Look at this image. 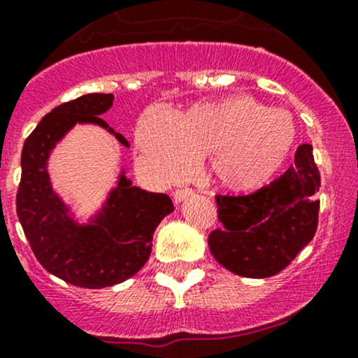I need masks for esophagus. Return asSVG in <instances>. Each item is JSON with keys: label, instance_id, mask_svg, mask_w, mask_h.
Returning <instances> with one entry per match:
<instances>
[{"label": "esophagus", "instance_id": "obj_1", "mask_svg": "<svg viewBox=\"0 0 358 358\" xmlns=\"http://www.w3.org/2000/svg\"><path fill=\"white\" fill-rule=\"evenodd\" d=\"M189 196H193V189H178L174 193V201L180 203V201H184V199L189 198Z\"/></svg>", "mask_w": 358, "mask_h": 358}]
</instances>
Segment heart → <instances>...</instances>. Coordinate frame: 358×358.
I'll return each mask as SVG.
<instances>
[{
	"mask_svg": "<svg viewBox=\"0 0 358 358\" xmlns=\"http://www.w3.org/2000/svg\"><path fill=\"white\" fill-rule=\"evenodd\" d=\"M297 140L285 110L248 95L199 102L174 116L160 107L141 114L134 129L140 162L162 182L186 178L201 157L222 186L255 191L275 178Z\"/></svg>",
	"mask_w": 358,
	"mask_h": 358,
	"instance_id": "obj_1",
	"label": "heart"
}]
</instances>
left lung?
<instances>
[{
	"instance_id": "left-lung-1",
	"label": "left lung",
	"mask_w": 358,
	"mask_h": 358,
	"mask_svg": "<svg viewBox=\"0 0 358 358\" xmlns=\"http://www.w3.org/2000/svg\"><path fill=\"white\" fill-rule=\"evenodd\" d=\"M319 187L313 147L306 143L295 152V164L270 186L248 196H217L222 229L208 237L211 256L245 278L282 271L316 234Z\"/></svg>"
}]
</instances>
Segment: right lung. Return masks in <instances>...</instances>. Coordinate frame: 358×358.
I'll return each instance as SVG.
<instances>
[{
    "label": "right lung",
    "instance_id": "add662e5",
    "mask_svg": "<svg viewBox=\"0 0 358 358\" xmlns=\"http://www.w3.org/2000/svg\"><path fill=\"white\" fill-rule=\"evenodd\" d=\"M113 94H88L55 107L30 133L22 150L17 215L37 261L51 275L82 288H103L131 278L147 263L153 232L174 211L172 199L133 186L121 169L102 206L82 222L52 189L48 162L76 124L101 126L124 147L128 140L101 116Z\"/></svg>",
    "mask_w": 358,
    "mask_h": 358
}]
</instances>
